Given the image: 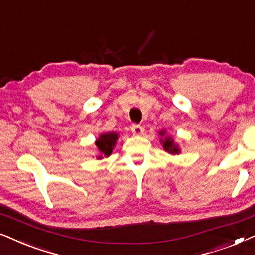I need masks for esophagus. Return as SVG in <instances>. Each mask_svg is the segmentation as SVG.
Returning <instances> with one entry per match:
<instances>
[{
    "instance_id": "34e87169",
    "label": "esophagus",
    "mask_w": 255,
    "mask_h": 255,
    "mask_svg": "<svg viewBox=\"0 0 255 255\" xmlns=\"http://www.w3.org/2000/svg\"><path fill=\"white\" fill-rule=\"evenodd\" d=\"M130 129H131V133H133L134 135H136V136H140V135L144 133V128L140 125H133L130 127Z\"/></svg>"
}]
</instances>
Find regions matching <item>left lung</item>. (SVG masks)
I'll list each match as a JSON object with an SVG mask.
<instances>
[{"label": "left lung", "mask_w": 255, "mask_h": 255, "mask_svg": "<svg viewBox=\"0 0 255 255\" xmlns=\"http://www.w3.org/2000/svg\"><path fill=\"white\" fill-rule=\"evenodd\" d=\"M158 135L161 136V138H159V142H161L163 149H164L168 154H171V155L181 154V148H179L178 143H176L174 138H172L171 136H169V135H167V131L159 130Z\"/></svg>", "instance_id": "left-lung-1"}]
</instances>
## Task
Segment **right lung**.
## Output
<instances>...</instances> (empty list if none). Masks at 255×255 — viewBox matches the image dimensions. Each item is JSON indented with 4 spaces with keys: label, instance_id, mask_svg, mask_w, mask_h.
I'll use <instances>...</instances> for the list:
<instances>
[{
    "label": "right lung",
    "instance_id": "add662e5",
    "mask_svg": "<svg viewBox=\"0 0 255 255\" xmlns=\"http://www.w3.org/2000/svg\"><path fill=\"white\" fill-rule=\"evenodd\" d=\"M119 138V134L115 131H107L99 135L96 140L97 147V158L101 159L103 157H108L113 151Z\"/></svg>",
    "mask_w": 255,
    "mask_h": 255
}]
</instances>
